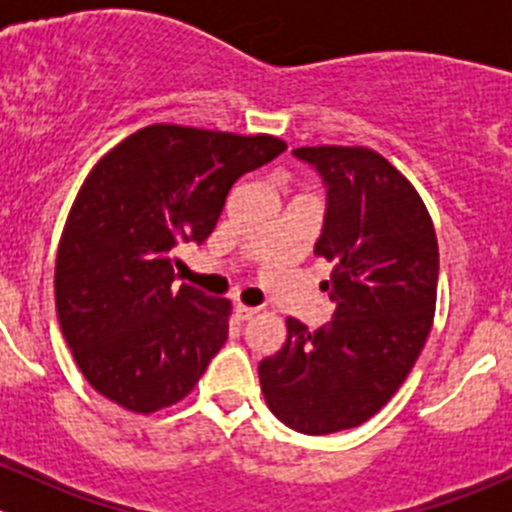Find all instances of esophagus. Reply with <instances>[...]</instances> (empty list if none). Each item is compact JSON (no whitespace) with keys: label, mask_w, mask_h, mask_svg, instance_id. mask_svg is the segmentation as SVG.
I'll list each match as a JSON object with an SVG mask.
<instances>
[{"label":"esophagus","mask_w":512,"mask_h":512,"mask_svg":"<svg viewBox=\"0 0 512 512\" xmlns=\"http://www.w3.org/2000/svg\"><path fill=\"white\" fill-rule=\"evenodd\" d=\"M257 312H260V309L247 307V304H237V307H235V317L242 319V322H245V319H252Z\"/></svg>","instance_id":"1"}]
</instances>
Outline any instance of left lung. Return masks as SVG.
Here are the masks:
<instances>
[{"label":"left lung","mask_w":512,"mask_h":512,"mask_svg":"<svg viewBox=\"0 0 512 512\" xmlns=\"http://www.w3.org/2000/svg\"><path fill=\"white\" fill-rule=\"evenodd\" d=\"M327 185L314 255L334 317L317 332L287 319V342L260 361L262 394L282 423L307 436L361 426L396 394L436 312L438 242L414 185L371 148H294Z\"/></svg>","instance_id":"8db88e82"}]
</instances>
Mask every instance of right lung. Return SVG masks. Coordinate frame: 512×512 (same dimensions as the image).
Instances as JSON below:
<instances>
[{
	"label": "right lung",
	"mask_w": 512,
	"mask_h": 512,
	"mask_svg": "<svg viewBox=\"0 0 512 512\" xmlns=\"http://www.w3.org/2000/svg\"><path fill=\"white\" fill-rule=\"evenodd\" d=\"M287 151L275 136L153 123L81 185L61 232L54 292L81 374L133 414L193 391L227 339L230 302L173 289L180 242H205L232 185Z\"/></svg>",
	"instance_id": "right-lung-1"
}]
</instances>
